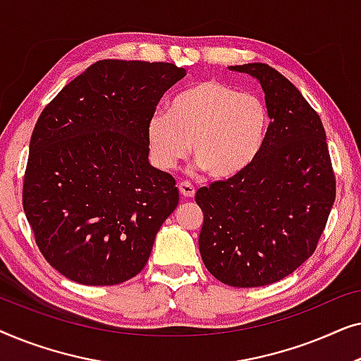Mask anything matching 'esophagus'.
Wrapping results in <instances>:
<instances>
[{"mask_svg":"<svg viewBox=\"0 0 361 361\" xmlns=\"http://www.w3.org/2000/svg\"><path fill=\"white\" fill-rule=\"evenodd\" d=\"M179 192L184 199H192L195 195V189L190 182H180L179 184Z\"/></svg>","mask_w":361,"mask_h":361,"instance_id":"obj_1","label":"esophagus"}]
</instances>
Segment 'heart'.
<instances>
[{
  "label": "heart",
  "mask_w": 361,
  "mask_h": 361,
  "mask_svg": "<svg viewBox=\"0 0 361 361\" xmlns=\"http://www.w3.org/2000/svg\"><path fill=\"white\" fill-rule=\"evenodd\" d=\"M269 125L263 98L210 78L177 93L167 113L151 116L147 142L161 169H172L192 145L194 159L210 179L230 180L258 159Z\"/></svg>",
  "instance_id": "1"
}]
</instances>
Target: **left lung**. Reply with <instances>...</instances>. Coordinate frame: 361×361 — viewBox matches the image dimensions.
Segmentation results:
<instances>
[{
  "mask_svg": "<svg viewBox=\"0 0 361 361\" xmlns=\"http://www.w3.org/2000/svg\"><path fill=\"white\" fill-rule=\"evenodd\" d=\"M230 71L259 82L271 125L248 171L197 190L204 212L199 250L214 278L258 288L312 256L335 200V176L322 121L298 88L266 63Z\"/></svg>",
  "mask_w": 361,
  "mask_h": 361,
  "instance_id": "1",
  "label": "left lung"
}]
</instances>
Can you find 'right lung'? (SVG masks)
Wrapping results in <instances>:
<instances>
[{
	"label": "right lung",
	"instance_id": "1",
	"mask_svg": "<svg viewBox=\"0 0 361 361\" xmlns=\"http://www.w3.org/2000/svg\"><path fill=\"white\" fill-rule=\"evenodd\" d=\"M185 77L167 62L98 61L44 108L29 142L23 207L47 263L87 286L135 278L179 204L149 164L147 121Z\"/></svg>",
	"mask_w": 361,
	"mask_h": 361
}]
</instances>
